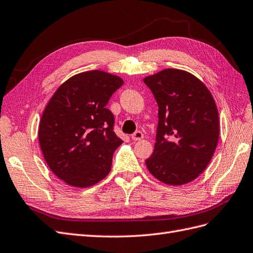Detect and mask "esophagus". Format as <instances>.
Wrapping results in <instances>:
<instances>
[{
  "label": "esophagus",
  "instance_id": "1",
  "mask_svg": "<svg viewBox=\"0 0 253 253\" xmlns=\"http://www.w3.org/2000/svg\"><path fill=\"white\" fill-rule=\"evenodd\" d=\"M143 132L142 131H140V130H136L132 135H131V139L133 140V141H140V140H142L143 139Z\"/></svg>",
  "mask_w": 253,
  "mask_h": 253
}]
</instances>
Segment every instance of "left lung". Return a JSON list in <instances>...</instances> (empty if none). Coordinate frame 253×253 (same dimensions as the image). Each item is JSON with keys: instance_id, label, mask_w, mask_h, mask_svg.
<instances>
[{"instance_id": "8db88e82", "label": "left lung", "mask_w": 253, "mask_h": 253, "mask_svg": "<svg viewBox=\"0 0 253 253\" xmlns=\"http://www.w3.org/2000/svg\"><path fill=\"white\" fill-rule=\"evenodd\" d=\"M144 83L159 107L155 149L146 167L167 184L189 183L206 169L217 145L214 98L198 78L182 70H163Z\"/></svg>"}]
</instances>
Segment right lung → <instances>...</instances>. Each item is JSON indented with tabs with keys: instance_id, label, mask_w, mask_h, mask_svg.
I'll use <instances>...</instances> for the list:
<instances>
[{
	"instance_id": "obj_1",
	"label": "right lung",
	"mask_w": 253,
	"mask_h": 253,
	"mask_svg": "<svg viewBox=\"0 0 253 253\" xmlns=\"http://www.w3.org/2000/svg\"><path fill=\"white\" fill-rule=\"evenodd\" d=\"M123 84L122 78L103 71L84 72L63 83L45 107L40 147L49 169L69 185L88 187L109 174L123 141L106 106Z\"/></svg>"
}]
</instances>
